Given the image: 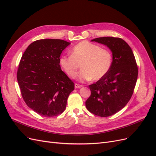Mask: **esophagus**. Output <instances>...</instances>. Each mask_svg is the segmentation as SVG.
Masks as SVG:
<instances>
[{
  "mask_svg": "<svg viewBox=\"0 0 156 156\" xmlns=\"http://www.w3.org/2000/svg\"><path fill=\"white\" fill-rule=\"evenodd\" d=\"M83 87V85H81V84H77V83H75V87L76 88H81Z\"/></svg>",
  "mask_w": 156,
  "mask_h": 156,
  "instance_id": "esophagus-1",
  "label": "esophagus"
}]
</instances>
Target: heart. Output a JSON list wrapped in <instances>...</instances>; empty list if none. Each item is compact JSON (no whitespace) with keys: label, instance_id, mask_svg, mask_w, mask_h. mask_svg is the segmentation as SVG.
Segmentation results:
<instances>
[{"label":"heart","instance_id":"b5f03b06","mask_svg":"<svg viewBox=\"0 0 156 156\" xmlns=\"http://www.w3.org/2000/svg\"><path fill=\"white\" fill-rule=\"evenodd\" d=\"M112 62L110 50L88 41L79 42L70 50V56L62 55L59 58L61 68L71 78L75 77L81 64L78 78L82 81L102 79L110 70Z\"/></svg>","mask_w":156,"mask_h":156}]
</instances>
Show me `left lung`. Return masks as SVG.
Returning a JSON list of instances; mask_svg holds the SVG:
<instances>
[{
    "label": "left lung",
    "instance_id": "obj_1",
    "mask_svg": "<svg viewBox=\"0 0 156 156\" xmlns=\"http://www.w3.org/2000/svg\"><path fill=\"white\" fill-rule=\"evenodd\" d=\"M107 45L112 62L105 76L89 85L91 95L85 102L92 114L108 117L123 108L131 99L138 76V68L129 45L120 37H101L92 40Z\"/></svg>",
    "mask_w": 156,
    "mask_h": 156
}]
</instances>
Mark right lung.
Listing matches in <instances>:
<instances>
[{"label": "right lung", "instance_id": "add662e5", "mask_svg": "<svg viewBox=\"0 0 156 156\" xmlns=\"http://www.w3.org/2000/svg\"><path fill=\"white\" fill-rule=\"evenodd\" d=\"M70 43L58 39L38 40L21 58L17 79L27 106L37 114L53 117L62 113L74 83L61 70L59 58Z\"/></svg>", "mask_w": 156, "mask_h": 156}]
</instances>
